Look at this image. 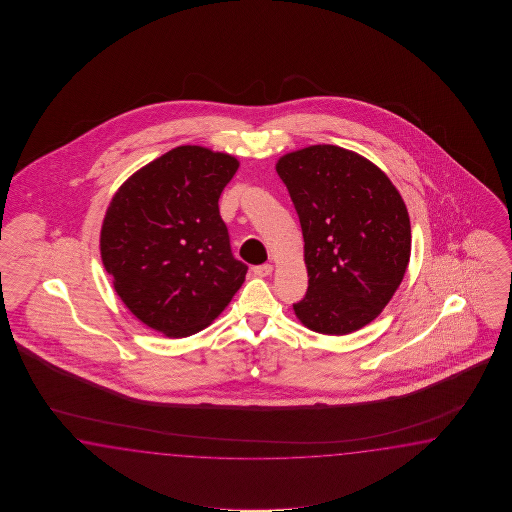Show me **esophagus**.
<instances>
[{"label":"esophagus","instance_id":"1","mask_svg":"<svg viewBox=\"0 0 512 512\" xmlns=\"http://www.w3.org/2000/svg\"><path fill=\"white\" fill-rule=\"evenodd\" d=\"M252 272H254L256 276H260V278H263V276H269L272 272V265L271 263H261V265L252 267Z\"/></svg>","mask_w":512,"mask_h":512}]
</instances>
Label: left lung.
Wrapping results in <instances>:
<instances>
[{
    "label": "left lung",
    "mask_w": 512,
    "mask_h": 512,
    "mask_svg": "<svg viewBox=\"0 0 512 512\" xmlns=\"http://www.w3.org/2000/svg\"><path fill=\"white\" fill-rule=\"evenodd\" d=\"M304 234L307 293L293 304L305 327L348 335L381 315L412 251L403 197L359 153L316 144L276 164Z\"/></svg>",
    "instance_id": "obj_1"
}]
</instances>
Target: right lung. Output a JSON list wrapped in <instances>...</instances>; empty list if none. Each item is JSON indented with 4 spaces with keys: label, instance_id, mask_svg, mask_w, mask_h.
<instances>
[{
    "label": "right lung",
    "instance_id": "1",
    "mask_svg": "<svg viewBox=\"0 0 512 512\" xmlns=\"http://www.w3.org/2000/svg\"><path fill=\"white\" fill-rule=\"evenodd\" d=\"M238 166L229 153L177 146L109 203L102 263L131 313L166 337L210 326L245 282L249 267L232 256L218 205Z\"/></svg>",
    "mask_w": 512,
    "mask_h": 512
}]
</instances>
